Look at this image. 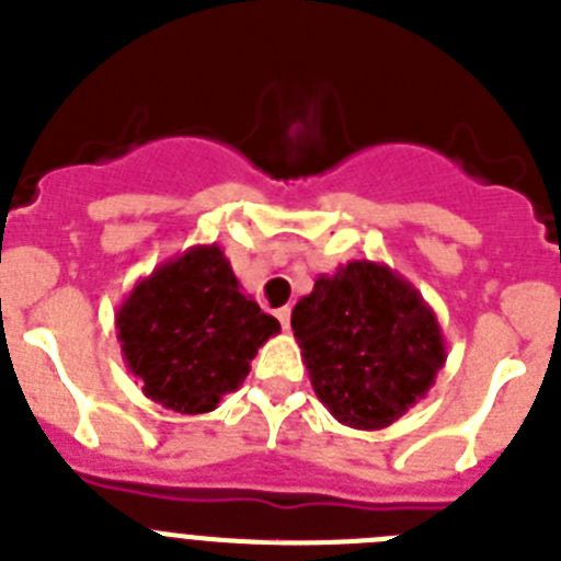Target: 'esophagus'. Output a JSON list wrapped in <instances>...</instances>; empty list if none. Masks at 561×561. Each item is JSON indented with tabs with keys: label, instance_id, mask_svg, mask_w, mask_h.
<instances>
[{
	"label": "esophagus",
	"instance_id": "obj_1",
	"mask_svg": "<svg viewBox=\"0 0 561 561\" xmlns=\"http://www.w3.org/2000/svg\"><path fill=\"white\" fill-rule=\"evenodd\" d=\"M275 317H277V320H280V325H284V329H289V320H291V309H289V306H280V309L275 311Z\"/></svg>",
	"mask_w": 561,
	"mask_h": 561
}]
</instances>
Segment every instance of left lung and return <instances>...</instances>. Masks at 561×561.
Instances as JSON below:
<instances>
[{
  "label": "left lung",
  "instance_id": "left-lung-1",
  "mask_svg": "<svg viewBox=\"0 0 561 561\" xmlns=\"http://www.w3.org/2000/svg\"><path fill=\"white\" fill-rule=\"evenodd\" d=\"M311 388L340 424L381 430L421 401L447 362L438 317L376 261L320 275L291 311Z\"/></svg>",
  "mask_w": 561,
  "mask_h": 561
}]
</instances>
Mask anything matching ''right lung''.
<instances>
[{"label": "right lung", "mask_w": 561, "mask_h": 561, "mask_svg": "<svg viewBox=\"0 0 561 561\" xmlns=\"http://www.w3.org/2000/svg\"><path fill=\"white\" fill-rule=\"evenodd\" d=\"M123 359L142 393L173 413H210L280 331L244 295L219 244H199L137 280L114 314Z\"/></svg>", "instance_id": "1"}]
</instances>
